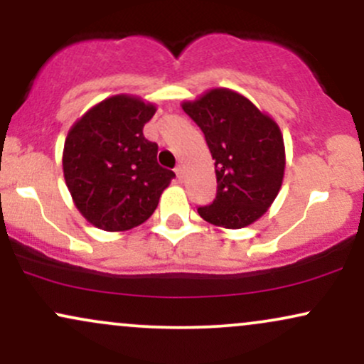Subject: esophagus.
Instances as JSON below:
<instances>
[{"label": "esophagus", "mask_w": 364, "mask_h": 364, "mask_svg": "<svg viewBox=\"0 0 364 364\" xmlns=\"http://www.w3.org/2000/svg\"><path fill=\"white\" fill-rule=\"evenodd\" d=\"M174 171H176L178 178H183V174H185V166H183V164H179V166H178V168H176V169H174Z\"/></svg>", "instance_id": "esophagus-1"}]
</instances>
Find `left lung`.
I'll return each instance as SVG.
<instances>
[{"mask_svg":"<svg viewBox=\"0 0 364 364\" xmlns=\"http://www.w3.org/2000/svg\"><path fill=\"white\" fill-rule=\"evenodd\" d=\"M183 111L205 135L215 161L217 196L198 214L225 229L253 224L279 195L286 169V149L279 124L240 92L210 89Z\"/></svg>","mask_w":364,"mask_h":364,"instance_id":"8db88e82","label":"left lung"}]
</instances>
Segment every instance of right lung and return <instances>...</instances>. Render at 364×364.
Masks as SVG:
<instances>
[{
	"label": "right lung",
	"instance_id": "1",
	"mask_svg": "<svg viewBox=\"0 0 364 364\" xmlns=\"http://www.w3.org/2000/svg\"><path fill=\"white\" fill-rule=\"evenodd\" d=\"M156 111V104L136 95H111L75 121L66 135V186L78 212L102 231L144 224L174 178L157 164V144L144 136Z\"/></svg>",
	"mask_w": 364,
	"mask_h": 364
}]
</instances>
